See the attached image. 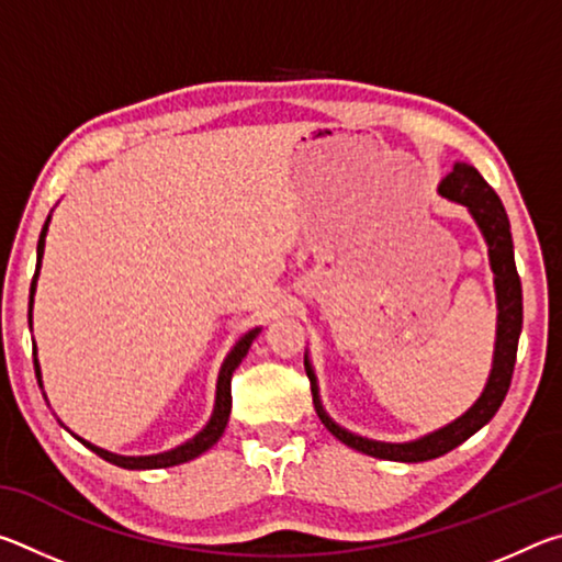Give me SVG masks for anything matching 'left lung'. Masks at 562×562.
<instances>
[{
	"mask_svg": "<svg viewBox=\"0 0 562 562\" xmlns=\"http://www.w3.org/2000/svg\"><path fill=\"white\" fill-rule=\"evenodd\" d=\"M439 193L469 207L471 215L475 217V223L481 227L483 237H486L488 243L491 268H493V274H496V294H498L496 357H493L488 384L483 389L479 402H475L461 418H456L453 424L446 426V429L424 436L422 441H414V443H379V441L361 439V436L339 429V426L325 414V408H322L319 396H317L315 372H312L310 361L304 359V369H307L310 386H312V402H315L319 422L325 424L327 431L331 436H337L341 443H347L351 449H357L367 456H374V459L418 463V461L439 459V456L449 453L451 449L463 443L469 436H473L481 426H486L491 418L496 416L503 398L508 394L513 367H516L518 337L522 327V290H520L516 260H513V237H510V223H508L506 207H503L496 190L486 183V178H483L473 166H465V164L453 166L451 173L441 180Z\"/></svg>",
	"mask_w": 562,
	"mask_h": 562,
	"instance_id": "left-lung-1",
	"label": "left lung"
}]
</instances>
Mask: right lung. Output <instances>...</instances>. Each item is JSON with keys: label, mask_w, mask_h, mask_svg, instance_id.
Masks as SVG:
<instances>
[{"label": "right lung", "mask_w": 562, "mask_h": 562, "mask_svg": "<svg viewBox=\"0 0 562 562\" xmlns=\"http://www.w3.org/2000/svg\"><path fill=\"white\" fill-rule=\"evenodd\" d=\"M46 227L49 223H44L42 227V235H40V245H36V272H34V280H32V290H30V319H32V302H34V290H36V274H40L42 268V255H44V237H46ZM260 329H252L247 331V335L237 341L233 347L231 355H227L225 364L221 369V376H217V396H215V412L211 416V422H207L205 429L195 436L193 441H188L183 446H178V449L168 451V453H158V456H138V459H133V456H116V453H109L99 449V446H91L89 441L79 439L83 446H89V449L101 456L103 461H111L121 465V469H168V465H178V463H186L190 459H195V456H201L203 451L211 449V446L221 439L225 426H227V418H231V406H233V394H231V382H233V372L237 367H240V361L245 359L247 349H250L252 339L258 337ZM34 372L36 379H40L42 384V374H40V361L34 359Z\"/></svg>", "instance_id": "add662e5"}]
</instances>
